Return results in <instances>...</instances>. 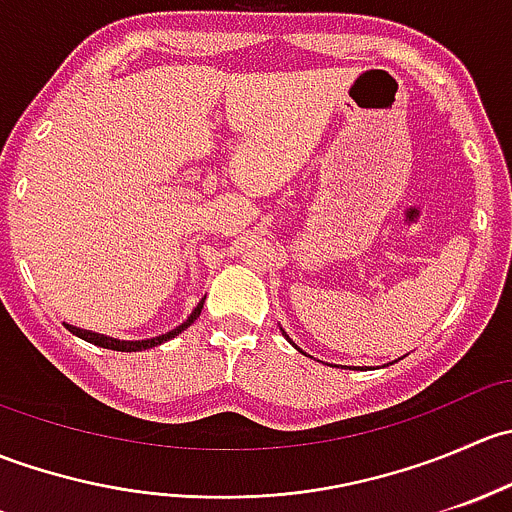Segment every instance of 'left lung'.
<instances>
[{"label":"left lung","instance_id":"left-lung-1","mask_svg":"<svg viewBox=\"0 0 512 512\" xmlns=\"http://www.w3.org/2000/svg\"><path fill=\"white\" fill-rule=\"evenodd\" d=\"M280 329H282V327H280ZM282 334H285V337L289 339V334L285 332V329H282ZM289 344H292V347H294V349H299V347H297V344H294V342H292V339H289ZM299 352H302V349H299ZM302 354H304V352H302Z\"/></svg>","mask_w":512,"mask_h":512}]
</instances>
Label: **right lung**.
Segmentation results:
<instances>
[{
    "label": "right lung",
    "instance_id": "1",
    "mask_svg": "<svg viewBox=\"0 0 512 512\" xmlns=\"http://www.w3.org/2000/svg\"><path fill=\"white\" fill-rule=\"evenodd\" d=\"M203 302H205V299H200L198 307H195L193 312H190V317L185 319L183 324H178V327H175V329H170V332H165V334H158V337H153V339H136V342H128V339H113V337H106V334H98V332H91V329L74 327V324H66V322H64V327L69 329L71 334H76V337H79V339H84V342L96 344V347L113 349V352H143V349L158 347V344L170 342V339L178 337L180 332H185V329H188L190 324H193L195 319L200 317V312H203Z\"/></svg>",
    "mask_w": 512,
    "mask_h": 512
}]
</instances>
